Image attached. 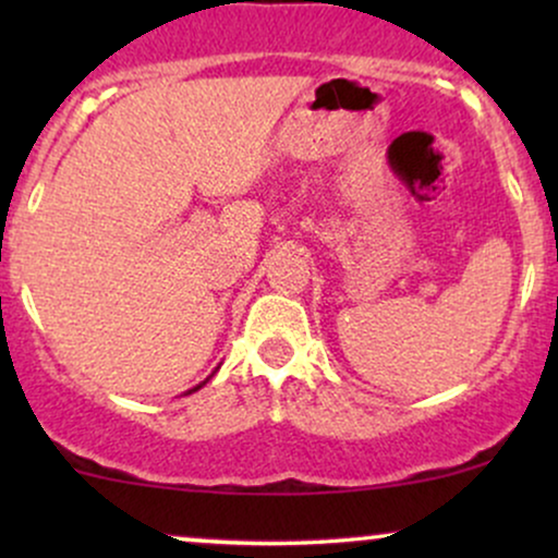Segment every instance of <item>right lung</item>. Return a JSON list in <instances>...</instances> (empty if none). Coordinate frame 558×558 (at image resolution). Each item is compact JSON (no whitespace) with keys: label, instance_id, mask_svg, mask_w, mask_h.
<instances>
[{"label":"right lung","instance_id":"add662e5","mask_svg":"<svg viewBox=\"0 0 558 558\" xmlns=\"http://www.w3.org/2000/svg\"><path fill=\"white\" fill-rule=\"evenodd\" d=\"M202 386H204V383H202ZM202 386H196V388H194V390H198V388H202Z\"/></svg>","mask_w":558,"mask_h":558}]
</instances>
